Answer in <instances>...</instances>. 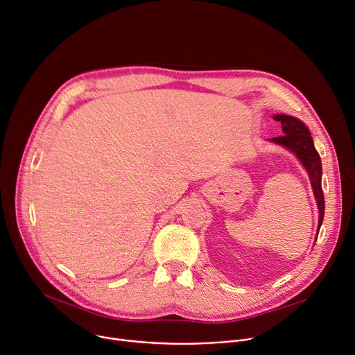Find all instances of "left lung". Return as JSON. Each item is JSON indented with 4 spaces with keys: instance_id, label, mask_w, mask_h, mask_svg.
<instances>
[{
    "instance_id": "left-lung-1",
    "label": "left lung",
    "mask_w": 355,
    "mask_h": 355,
    "mask_svg": "<svg viewBox=\"0 0 355 355\" xmlns=\"http://www.w3.org/2000/svg\"><path fill=\"white\" fill-rule=\"evenodd\" d=\"M274 120L282 123L284 135L272 137L271 142L279 144L290 149L299 158L302 165L306 168L307 174H309V180H311L313 194L319 209V227H318V234H319V229L323 220V213H325V200H323V191H322V184H320L322 181L320 157L313 146L311 132L296 117H291L287 114H275Z\"/></svg>"
}]
</instances>
